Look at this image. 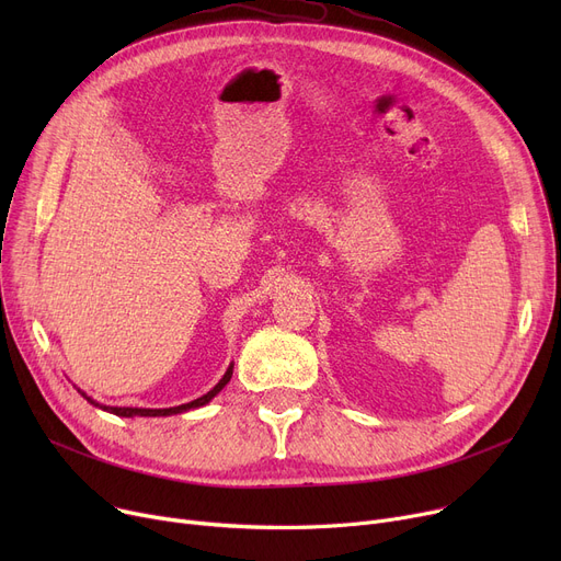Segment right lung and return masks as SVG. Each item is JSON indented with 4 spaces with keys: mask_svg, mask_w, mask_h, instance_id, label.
Returning <instances> with one entry per match:
<instances>
[{
    "mask_svg": "<svg viewBox=\"0 0 561 561\" xmlns=\"http://www.w3.org/2000/svg\"><path fill=\"white\" fill-rule=\"evenodd\" d=\"M231 368L233 366H229L227 368V373L222 375V379L218 381V385L206 393V396H202V398H197V400H193V402H186V404H180V407H170V409H138V407H102V404H98L95 400H91V398H85V400H91L95 407H102L104 411H111V414H115V416H127V419H131V416H170V414H182V411H188V409H195V407H202V404H206L209 402L211 398H216L222 389H225V385L227 381L231 379Z\"/></svg>",
    "mask_w": 561,
    "mask_h": 561,
    "instance_id": "add662e5",
    "label": "right lung"
}]
</instances>
